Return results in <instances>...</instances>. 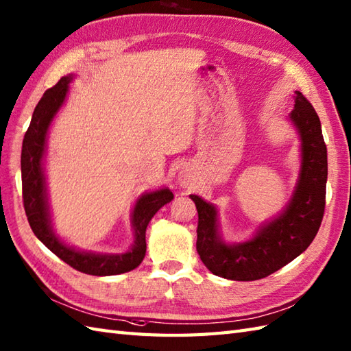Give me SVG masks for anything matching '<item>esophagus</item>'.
Returning <instances> with one entry per match:
<instances>
[{"label": "esophagus", "mask_w": 351, "mask_h": 351, "mask_svg": "<svg viewBox=\"0 0 351 351\" xmlns=\"http://www.w3.org/2000/svg\"><path fill=\"white\" fill-rule=\"evenodd\" d=\"M189 179H190V178H186L185 175H182V176H181V182H182V184H189Z\"/></svg>", "instance_id": "1"}]
</instances>
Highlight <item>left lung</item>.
<instances>
[{"instance_id":"left-lung-1","label":"left lung","mask_w":351,"mask_h":351,"mask_svg":"<svg viewBox=\"0 0 351 351\" xmlns=\"http://www.w3.org/2000/svg\"><path fill=\"white\" fill-rule=\"evenodd\" d=\"M302 138V170L287 209L248 242L226 245L217 233V210L191 194L199 214L197 252L210 272L233 281H256L278 271L309 247L320 229L326 205L328 149L313 104L296 91L290 113Z\"/></svg>"}]
</instances>
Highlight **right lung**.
<instances>
[{"mask_svg": "<svg viewBox=\"0 0 351 351\" xmlns=\"http://www.w3.org/2000/svg\"><path fill=\"white\" fill-rule=\"evenodd\" d=\"M71 76H65L58 80V84L49 88L40 99L32 113L31 124L23 136L21 170H22V199L23 208L28 218L32 232L55 256L62 262L76 269L79 272L95 276L118 275L133 271L142 263L146 252V227L157 210L173 199L170 190L165 189L156 193L142 195L136 203L133 210L134 227V245L125 254L119 256H100L91 252H80L64 243L56 238L49 226L47 203L45 194V178L42 169V158L45 152V142L47 128L65 100L69 91Z\"/></svg>", "mask_w": 351, "mask_h": 351, "instance_id": "1", "label": "right lung"}]
</instances>
